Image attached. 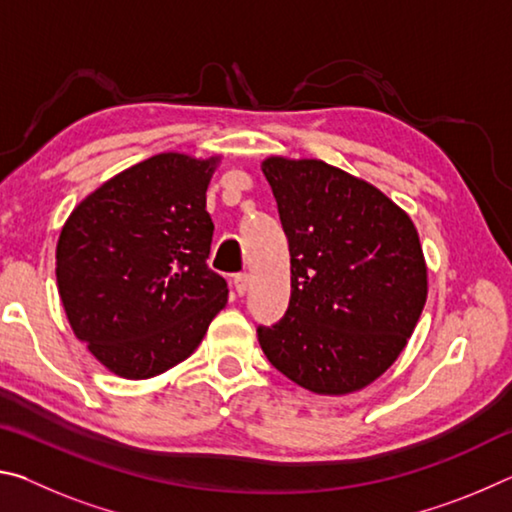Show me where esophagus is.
I'll use <instances>...</instances> for the list:
<instances>
[{"label": "esophagus", "instance_id": "obj_1", "mask_svg": "<svg viewBox=\"0 0 512 512\" xmlns=\"http://www.w3.org/2000/svg\"><path fill=\"white\" fill-rule=\"evenodd\" d=\"M235 291L239 293V296H246L248 293V289H250V275L248 273H239V275H235Z\"/></svg>", "mask_w": 512, "mask_h": 512}]
</instances>
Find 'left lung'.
<instances>
[{"instance_id": "left-lung-1", "label": "left lung", "mask_w": 512, "mask_h": 512, "mask_svg": "<svg viewBox=\"0 0 512 512\" xmlns=\"http://www.w3.org/2000/svg\"><path fill=\"white\" fill-rule=\"evenodd\" d=\"M262 171L289 239L291 298L259 325L266 359L318 395L361 391L393 366L427 302L418 230L377 187L323 160Z\"/></svg>"}]
</instances>
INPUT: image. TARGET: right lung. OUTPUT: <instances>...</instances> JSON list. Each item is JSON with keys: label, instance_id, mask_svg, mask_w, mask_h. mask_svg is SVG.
<instances>
[{"label": "right lung", "instance_id": "obj_1", "mask_svg": "<svg viewBox=\"0 0 512 512\" xmlns=\"http://www.w3.org/2000/svg\"><path fill=\"white\" fill-rule=\"evenodd\" d=\"M216 164L153 155L94 189L60 230L56 280L69 325L119 377L149 379L185 361L228 302V284L207 266Z\"/></svg>", "mask_w": 512, "mask_h": 512}]
</instances>
